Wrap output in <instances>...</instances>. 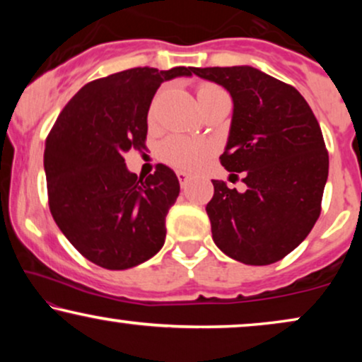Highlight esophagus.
<instances>
[{
	"label": "esophagus",
	"mask_w": 362,
	"mask_h": 362,
	"mask_svg": "<svg viewBox=\"0 0 362 362\" xmlns=\"http://www.w3.org/2000/svg\"><path fill=\"white\" fill-rule=\"evenodd\" d=\"M177 178H178V182H180V185H185L187 182H189V178H190V173H187V172H177Z\"/></svg>",
	"instance_id": "1"
}]
</instances>
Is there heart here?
<instances>
[{
    "mask_svg": "<svg viewBox=\"0 0 362 362\" xmlns=\"http://www.w3.org/2000/svg\"><path fill=\"white\" fill-rule=\"evenodd\" d=\"M221 88H218L216 85L211 83H199L197 88H195V95H197L199 105L213 98L214 95H218ZM207 155V148L204 144L195 143V141H189L184 138H173L165 139L160 146V156L165 163L172 165L173 168L180 170H192L201 165V161L204 160Z\"/></svg>",
    "mask_w": 362,
    "mask_h": 362,
    "instance_id": "1",
    "label": "heart"
}]
</instances>
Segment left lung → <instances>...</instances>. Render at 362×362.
I'll return each instance as SVG.
<instances>
[{
    "label": "left lung",
    "mask_w": 362,
    "mask_h": 362,
    "mask_svg": "<svg viewBox=\"0 0 362 362\" xmlns=\"http://www.w3.org/2000/svg\"><path fill=\"white\" fill-rule=\"evenodd\" d=\"M230 91L233 120L219 161L243 172L245 192L213 180L206 206L219 250L247 265L284 259L322 211L328 151L313 110L294 86L252 66L195 68Z\"/></svg>",
    "instance_id": "obj_1"
}]
</instances>
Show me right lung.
<instances>
[{"label":"right lung","mask_w":362,"mask_h":362,"mask_svg":"<svg viewBox=\"0 0 362 362\" xmlns=\"http://www.w3.org/2000/svg\"><path fill=\"white\" fill-rule=\"evenodd\" d=\"M194 71L144 66L90 81L66 103L45 139L54 221L85 259L103 269H131L163 247L178 178L158 163L143 180L129 172L124 155L146 148L148 110L161 83Z\"/></svg>","instance_id":"right-lung-1"}]
</instances>
